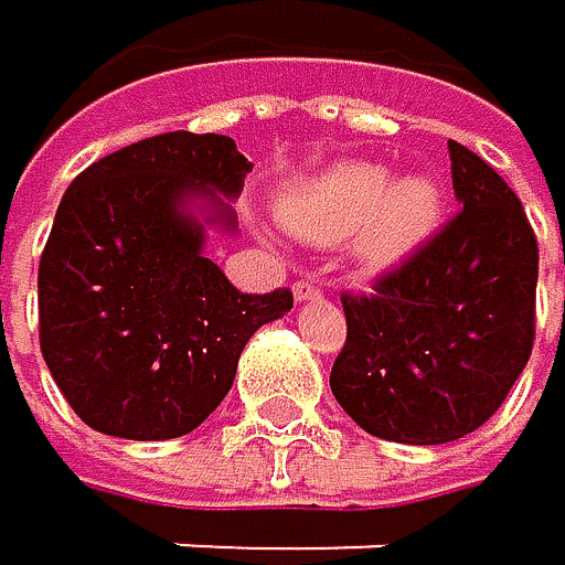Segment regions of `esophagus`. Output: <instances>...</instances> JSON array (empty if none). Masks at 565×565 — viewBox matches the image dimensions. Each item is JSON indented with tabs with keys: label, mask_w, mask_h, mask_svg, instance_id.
<instances>
[{
	"label": "esophagus",
	"mask_w": 565,
	"mask_h": 565,
	"mask_svg": "<svg viewBox=\"0 0 565 565\" xmlns=\"http://www.w3.org/2000/svg\"><path fill=\"white\" fill-rule=\"evenodd\" d=\"M324 298V291L315 285V280H298L295 285V301L298 305H305V301H321Z\"/></svg>",
	"instance_id": "obj_1"
}]
</instances>
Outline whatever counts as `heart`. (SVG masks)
<instances>
[{"label":"heart","mask_w":565,"mask_h":565,"mask_svg":"<svg viewBox=\"0 0 565 565\" xmlns=\"http://www.w3.org/2000/svg\"><path fill=\"white\" fill-rule=\"evenodd\" d=\"M277 216L295 236L321 247L355 236L365 270H393L414 257L440 226L444 185L430 172L393 179L380 162L345 159L291 182Z\"/></svg>","instance_id":"b5f03b06"}]
</instances>
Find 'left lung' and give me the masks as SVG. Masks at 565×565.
I'll return each mask as SVG.
<instances>
[{
  "instance_id": "1",
  "label": "left lung",
  "mask_w": 565,
  "mask_h": 565,
  "mask_svg": "<svg viewBox=\"0 0 565 565\" xmlns=\"http://www.w3.org/2000/svg\"><path fill=\"white\" fill-rule=\"evenodd\" d=\"M461 213L369 298L342 295L349 335L332 393L373 437L450 444L478 430L522 376L535 339L539 247L519 196L447 141Z\"/></svg>"
}]
</instances>
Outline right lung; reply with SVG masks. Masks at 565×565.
<instances>
[{
	"instance_id": "obj_1",
	"label": "right lung",
	"mask_w": 565,
	"mask_h": 565,
	"mask_svg": "<svg viewBox=\"0 0 565 565\" xmlns=\"http://www.w3.org/2000/svg\"><path fill=\"white\" fill-rule=\"evenodd\" d=\"M254 166L226 135L169 131L84 169L40 257V349L74 414L125 440L196 430L233 386L244 345L291 291H236L203 254L236 233Z\"/></svg>"
}]
</instances>
